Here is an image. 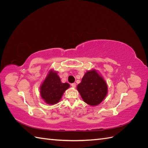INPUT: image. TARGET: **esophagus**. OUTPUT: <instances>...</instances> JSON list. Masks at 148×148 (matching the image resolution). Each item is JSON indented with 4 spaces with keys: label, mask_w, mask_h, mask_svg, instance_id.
<instances>
[{
    "label": "esophagus",
    "mask_w": 148,
    "mask_h": 148,
    "mask_svg": "<svg viewBox=\"0 0 148 148\" xmlns=\"http://www.w3.org/2000/svg\"><path fill=\"white\" fill-rule=\"evenodd\" d=\"M71 86H72L73 88H75L76 87V83H72V84H71Z\"/></svg>",
    "instance_id": "34e87169"
}]
</instances>
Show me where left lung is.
I'll return each mask as SVG.
<instances>
[{
	"label": "left lung",
	"instance_id": "1",
	"mask_svg": "<svg viewBox=\"0 0 148 148\" xmlns=\"http://www.w3.org/2000/svg\"><path fill=\"white\" fill-rule=\"evenodd\" d=\"M77 88L83 101L91 106L99 105L108 92L105 79L95 69L84 73Z\"/></svg>",
	"mask_w": 148,
	"mask_h": 148
}]
</instances>
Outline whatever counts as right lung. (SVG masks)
I'll list each match as a JSON object with an SVG mask.
<instances>
[{"label": "right lung", "mask_w": 148, "mask_h": 148, "mask_svg": "<svg viewBox=\"0 0 148 148\" xmlns=\"http://www.w3.org/2000/svg\"><path fill=\"white\" fill-rule=\"evenodd\" d=\"M70 86L69 83L61 82L57 71L51 69L40 86V95L47 104L54 105L61 100L64 92Z\"/></svg>", "instance_id": "right-lung-1"}]
</instances>
